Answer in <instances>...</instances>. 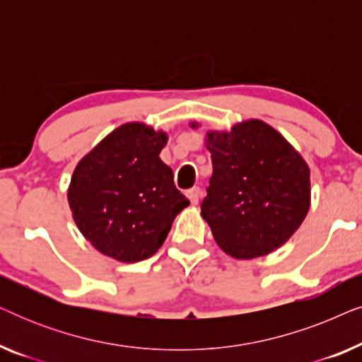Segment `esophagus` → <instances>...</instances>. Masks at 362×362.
Returning a JSON list of instances; mask_svg holds the SVG:
<instances>
[{"instance_id":"34e87169","label":"esophagus","mask_w":362,"mask_h":362,"mask_svg":"<svg viewBox=\"0 0 362 362\" xmlns=\"http://www.w3.org/2000/svg\"><path fill=\"white\" fill-rule=\"evenodd\" d=\"M187 199H189V202L192 206H196L197 202H199V197H201V189L199 187H192V189H189L186 192Z\"/></svg>"}]
</instances>
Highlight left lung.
<instances>
[{"label": "left lung", "mask_w": 362, "mask_h": 362, "mask_svg": "<svg viewBox=\"0 0 362 362\" xmlns=\"http://www.w3.org/2000/svg\"><path fill=\"white\" fill-rule=\"evenodd\" d=\"M199 128V122H189ZM212 176L201 216L227 255H269L298 230L311 206L310 166L293 145L259 118L207 130Z\"/></svg>", "instance_id": "8db88e82"}]
</instances>
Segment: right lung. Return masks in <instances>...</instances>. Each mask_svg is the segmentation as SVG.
<instances>
[{
	"instance_id": "right-lung-1",
	"label": "right lung",
	"mask_w": 362,
	"mask_h": 362,
	"mask_svg": "<svg viewBox=\"0 0 362 362\" xmlns=\"http://www.w3.org/2000/svg\"><path fill=\"white\" fill-rule=\"evenodd\" d=\"M168 138L143 122L123 123L74 168L67 189L72 219L100 254L123 264L155 255L189 206L160 158Z\"/></svg>"
}]
</instances>
